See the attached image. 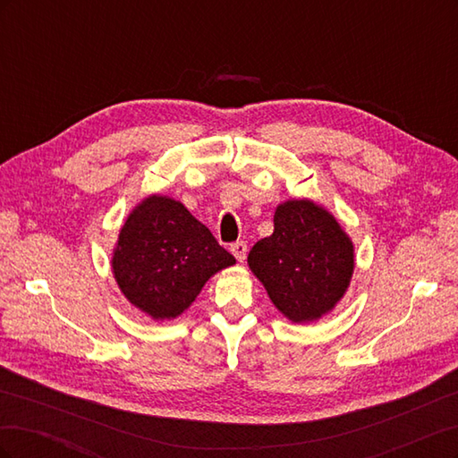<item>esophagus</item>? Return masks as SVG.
<instances>
[{
	"label": "esophagus",
	"instance_id": "obj_1",
	"mask_svg": "<svg viewBox=\"0 0 458 458\" xmlns=\"http://www.w3.org/2000/svg\"><path fill=\"white\" fill-rule=\"evenodd\" d=\"M231 252L239 261H244L246 259V252H248V246H246L244 241H237V242L231 244Z\"/></svg>",
	"mask_w": 458,
	"mask_h": 458
}]
</instances>
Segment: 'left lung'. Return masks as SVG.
I'll list each match as a JSON object with an SVG mask.
<instances>
[{
    "label": "left lung",
    "mask_w": 458,
    "mask_h": 458,
    "mask_svg": "<svg viewBox=\"0 0 458 458\" xmlns=\"http://www.w3.org/2000/svg\"><path fill=\"white\" fill-rule=\"evenodd\" d=\"M273 221V234L252 246L248 266L286 318L317 321L350 286L353 242L335 216L311 200L279 204Z\"/></svg>",
    "instance_id": "left-lung-1"
}]
</instances>
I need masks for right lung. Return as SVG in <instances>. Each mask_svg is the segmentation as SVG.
Segmentation results:
<instances>
[{"label":"right lung","mask_w":458,"mask_h":458,"mask_svg":"<svg viewBox=\"0 0 458 458\" xmlns=\"http://www.w3.org/2000/svg\"><path fill=\"white\" fill-rule=\"evenodd\" d=\"M234 258L187 208L152 195L133 208L120 229L113 273L120 290L152 318H175L204 283Z\"/></svg>","instance_id":"right-lung-1"}]
</instances>
